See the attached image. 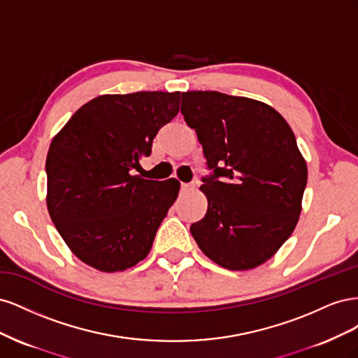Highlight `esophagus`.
Wrapping results in <instances>:
<instances>
[{"label": "esophagus", "instance_id": "1", "mask_svg": "<svg viewBox=\"0 0 358 358\" xmlns=\"http://www.w3.org/2000/svg\"><path fill=\"white\" fill-rule=\"evenodd\" d=\"M180 188L183 192H191L194 189V185H191V183H182Z\"/></svg>", "mask_w": 358, "mask_h": 358}]
</instances>
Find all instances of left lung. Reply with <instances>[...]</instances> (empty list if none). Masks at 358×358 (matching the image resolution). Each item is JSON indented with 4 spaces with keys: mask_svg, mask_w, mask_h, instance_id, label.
I'll use <instances>...</instances> for the list:
<instances>
[{
    "mask_svg": "<svg viewBox=\"0 0 358 358\" xmlns=\"http://www.w3.org/2000/svg\"><path fill=\"white\" fill-rule=\"evenodd\" d=\"M180 112L196 129L206 164L204 218L191 234L212 262L254 268L294 231L308 182L294 133L273 107L216 91L182 94Z\"/></svg>",
    "mask_w": 358,
    "mask_h": 358,
    "instance_id": "1",
    "label": "left lung"
}]
</instances>
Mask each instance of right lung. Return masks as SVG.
Masks as SVG:
<instances>
[{"mask_svg":"<svg viewBox=\"0 0 358 358\" xmlns=\"http://www.w3.org/2000/svg\"><path fill=\"white\" fill-rule=\"evenodd\" d=\"M180 92L100 95L53 137L48 210L71 252L101 272H122L149 254L178 199L176 179L133 175L161 127L179 112Z\"/></svg>","mask_w":358,"mask_h":358,"instance_id":"add662e5","label":"right lung"}]
</instances>
